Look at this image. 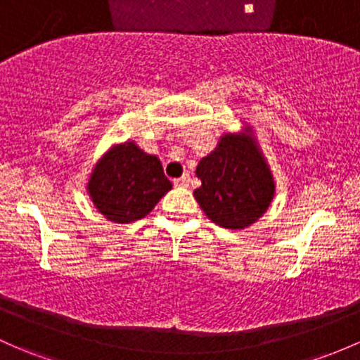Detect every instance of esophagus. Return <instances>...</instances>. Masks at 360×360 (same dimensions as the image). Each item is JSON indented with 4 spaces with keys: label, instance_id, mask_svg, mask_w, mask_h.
<instances>
[{
    "label": "esophagus",
    "instance_id": "obj_1",
    "mask_svg": "<svg viewBox=\"0 0 360 360\" xmlns=\"http://www.w3.org/2000/svg\"><path fill=\"white\" fill-rule=\"evenodd\" d=\"M190 181H191L190 174H184V176H181L179 179H174V184H176V186H190Z\"/></svg>",
    "mask_w": 360,
    "mask_h": 360
}]
</instances>
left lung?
<instances>
[{
    "label": "left lung",
    "mask_w": 360,
    "mask_h": 360,
    "mask_svg": "<svg viewBox=\"0 0 360 360\" xmlns=\"http://www.w3.org/2000/svg\"><path fill=\"white\" fill-rule=\"evenodd\" d=\"M202 186L195 198L215 224L243 229L269 207L274 183L252 139L226 134L196 167Z\"/></svg>",
    "instance_id": "obj_1"
}]
</instances>
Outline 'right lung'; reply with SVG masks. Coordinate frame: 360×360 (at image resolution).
<instances>
[{"mask_svg": "<svg viewBox=\"0 0 360 360\" xmlns=\"http://www.w3.org/2000/svg\"><path fill=\"white\" fill-rule=\"evenodd\" d=\"M172 188L160 160L124 143L108 151L96 164L88 191L96 209L113 222H131L145 217L158 200Z\"/></svg>", "mask_w": 360, "mask_h": 360, "instance_id": "obj_1", "label": "right lung"}]
</instances>
